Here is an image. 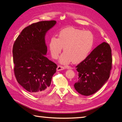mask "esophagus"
<instances>
[{"label":"esophagus","instance_id":"obj_1","mask_svg":"<svg viewBox=\"0 0 122 122\" xmlns=\"http://www.w3.org/2000/svg\"><path fill=\"white\" fill-rule=\"evenodd\" d=\"M66 69L65 67H64V66H60V65H59V66H58V67H57L56 70L58 71H59L62 70H64V69Z\"/></svg>","mask_w":122,"mask_h":122}]
</instances>
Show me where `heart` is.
Segmentation results:
<instances>
[{
  "mask_svg": "<svg viewBox=\"0 0 122 122\" xmlns=\"http://www.w3.org/2000/svg\"><path fill=\"white\" fill-rule=\"evenodd\" d=\"M94 42L93 33L89 30L69 27L59 32L58 38H51L49 48L52 57L56 59L62 48L64 52L60 59V63L68 64L82 62L89 56Z\"/></svg>",
  "mask_w": 122,
  "mask_h": 122,
  "instance_id": "obj_1",
  "label": "heart"
}]
</instances>
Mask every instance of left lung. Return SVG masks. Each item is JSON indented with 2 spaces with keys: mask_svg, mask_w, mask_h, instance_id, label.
Segmentation results:
<instances>
[{
  "mask_svg": "<svg viewBox=\"0 0 122 122\" xmlns=\"http://www.w3.org/2000/svg\"><path fill=\"white\" fill-rule=\"evenodd\" d=\"M112 67V50L110 45L104 42L76 66L78 79L74 84L75 89L83 95L93 94L107 81Z\"/></svg>",
  "mask_w": 122,
  "mask_h": 122,
  "instance_id": "obj_1",
  "label": "left lung"
}]
</instances>
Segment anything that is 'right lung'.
<instances>
[{
  "label": "right lung",
  "instance_id": "obj_1",
  "mask_svg": "<svg viewBox=\"0 0 122 122\" xmlns=\"http://www.w3.org/2000/svg\"><path fill=\"white\" fill-rule=\"evenodd\" d=\"M56 24L55 20L34 23L24 28L12 48L14 73L20 85L35 95L47 92L56 64L45 56V35Z\"/></svg>",
  "mask_w": 122,
  "mask_h": 122
}]
</instances>
